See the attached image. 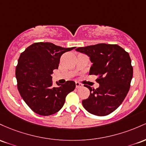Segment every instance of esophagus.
Wrapping results in <instances>:
<instances>
[{
    "instance_id": "esophagus-1",
    "label": "esophagus",
    "mask_w": 146,
    "mask_h": 146,
    "mask_svg": "<svg viewBox=\"0 0 146 146\" xmlns=\"http://www.w3.org/2000/svg\"><path fill=\"white\" fill-rule=\"evenodd\" d=\"M82 86V85L81 83H79V82H76V88H81Z\"/></svg>"
}]
</instances>
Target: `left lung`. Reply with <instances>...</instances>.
<instances>
[{
	"label": "left lung",
	"instance_id": "obj_1",
	"mask_svg": "<svg viewBox=\"0 0 146 146\" xmlns=\"http://www.w3.org/2000/svg\"><path fill=\"white\" fill-rule=\"evenodd\" d=\"M76 51L90 57L92 65L89 74L99 76L96 90L84 86L90 94L82 101L83 107L94 115H108L122 104L130 90L133 76L130 55L119 45L106 43L78 47Z\"/></svg>",
	"mask_w": 146,
	"mask_h": 146
}]
</instances>
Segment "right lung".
Here are the masks:
<instances>
[{
    "instance_id": "1",
    "label": "right lung",
    "mask_w": 146,
    "mask_h": 146,
    "mask_svg": "<svg viewBox=\"0 0 146 146\" xmlns=\"http://www.w3.org/2000/svg\"><path fill=\"white\" fill-rule=\"evenodd\" d=\"M75 47L65 48L52 42H35L21 53L16 68L17 86L21 97L34 112L50 116L63 108L65 97L75 89L73 81L52 86V74L58 69L63 53Z\"/></svg>"
}]
</instances>
